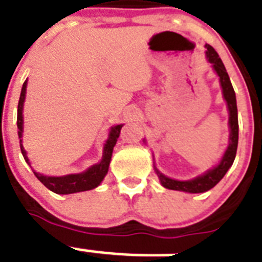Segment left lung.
Masks as SVG:
<instances>
[{"label":"left lung","mask_w":262,"mask_h":262,"mask_svg":"<svg viewBox=\"0 0 262 262\" xmlns=\"http://www.w3.org/2000/svg\"><path fill=\"white\" fill-rule=\"evenodd\" d=\"M206 57L213 64V68L215 69V72L220 76L224 97L226 103H228L230 143H229L228 150H226L224 158H222L221 163L217 167H214L213 170L207 171L206 174L201 175V177L195 179H191V181H185V182L175 181V179L167 178V177H165V175L161 174L157 170V174L159 179H161V183L165 186L166 189L179 190V191H186V193H204V191L213 189L214 186L224 178V175L226 174V171L233 165L235 154H237V146H238V118H237V101H235L234 90H233V85L230 83L228 72L225 69L224 62L220 58L217 52L214 51L213 47L209 44H206Z\"/></svg>","instance_id":"obj_1"}]
</instances>
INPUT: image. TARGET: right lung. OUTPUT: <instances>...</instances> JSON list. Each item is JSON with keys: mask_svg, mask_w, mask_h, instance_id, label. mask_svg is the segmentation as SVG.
Listing matches in <instances>:
<instances>
[{"mask_svg": "<svg viewBox=\"0 0 262 262\" xmlns=\"http://www.w3.org/2000/svg\"><path fill=\"white\" fill-rule=\"evenodd\" d=\"M25 91H27V80L23 84V90H21V95H19L18 100V110H17V127H18V136H23V105L24 100H25ZM122 124L112 127L111 133H110V138H108L107 143L104 146V154H103V159L99 165H95L90 167L85 172L81 174H71L66 175V177H45V175L37 174L34 172V175L37 177L45 187H48L51 191L56 194H72L79 193V191H85V190H92L96 186L100 185L103 178L105 177L108 171V166H110V161L112 157V150L114 146L116 144L119 135H120V129H122ZM21 147V152L24 155V159L29 163L27 157V151L24 150L23 144L19 143Z\"/></svg>", "mask_w": 262, "mask_h": 262, "instance_id": "add662e5", "label": "right lung"}]
</instances>
